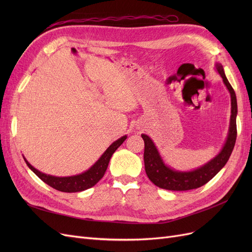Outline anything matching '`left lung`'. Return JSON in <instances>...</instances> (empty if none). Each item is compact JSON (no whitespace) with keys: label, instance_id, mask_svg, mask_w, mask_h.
I'll use <instances>...</instances> for the list:
<instances>
[{"label":"left lung","instance_id":"8db88e82","mask_svg":"<svg viewBox=\"0 0 252 252\" xmlns=\"http://www.w3.org/2000/svg\"><path fill=\"white\" fill-rule=\"evenodd\" d=\"M217 69L220 77L223 78L226 87L228 88L231 95V119L229 134H228L227 142L223 150L211 161L204 165L201 168L190 171V172H180L174 171L165 166L161 157L152 143L149 136L142 134V138L145 143L144 149V164L145 171H146L149 180L159 188L166 190H173V191H185L199 188L206 183H208L215 175L223 168L229 158L233 150L235 140H236V113H238V105H236L235 93L228 82L224 73L223 66L220 64L217 65Z\"/></svg>","mask_w":252,"mask_h":252}]
</instances>
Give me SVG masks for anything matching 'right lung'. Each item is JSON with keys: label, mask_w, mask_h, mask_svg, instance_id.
<instances>
[{"label": "right lung", "mask_w": 252, "mask_h": 252, "mask_svg": "<svg viewBox=\"0 0 252 252\" xmlns=\"http://www.w3.org/2000/svg\"><path fill=\"white\" fill-rule=\"evenodd\" d=\"M127 136L124 135L118 141L112 143L108 147V149L104 152V155L100 158V159H98V161L91 167L90 169H88L86 172H84L82 174L74 175V177L57 178V177H52V175H47L33 168V167L30 165L25 158L24 159L29 168L50 187L55 188L59 190V191H62V192H79L94 186L96 183L104 177L105 171L108 167L111 156L114 154V151H116L122 144H123Z\"/></svg>", "instance_id": "right-lung-1"}]
</instances>
